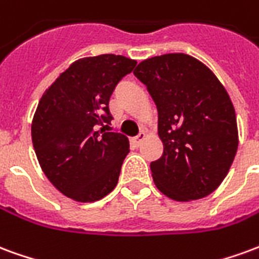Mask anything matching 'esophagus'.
Here are the masks:
<instances>
[{
  "label": "esophagus",
  "mask_w": 259,
  "mask_h": 259,
  "mask_svg": "<svg viewBox=\"0 0 259 259\" xmlns=\"http://www.w3.org/2000/svg\"><path fill=\"white\" fill-rule=\"evenodd\" d=\"M144 139H146V133H144V132H140V133H139V135L136 136V143H141V141L144 140Z\"/></svg>",
  "instance_id": "obj_1"
}]
</instances>
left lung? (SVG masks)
I'll use <instances>...</instances> for the list:
<instances>
[{"mask_svg": "<svg viewBox=\"0 0 259 259\" xmlns=\"http://www.w3.org/2000/svg\"><path fill=\"white\" fill-rule=\"evenodd\" d=\"M133 73L157 105L163 152L150 163L157 187L176 201L211 194L226 178L239 144L226 90L187 54L146 59Z\"/></svg>", "mask_w": 259, "mask_h": 259, "instance_id": "left-lung-1", "label": "left lung"}]
</instances>
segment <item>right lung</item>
Segmentation results:
<instances>
[{"mask_svg": "<svg viewBox=\"0 0 259 259\" xmlns=\"http://www.w3.org/2000/svg\"><path fill=\"white\" fill-rule=\"evenodd\" d=\"M136 64L113 54L79 59L38 102L33 147L48 180L69 198L98 201L118 185L129 140L109 130V98Z\"/></svg>", "mask_w": 259, "mask_h": 259, "instance_id": "obj_1", "label": "right lung"}]
</instances>
